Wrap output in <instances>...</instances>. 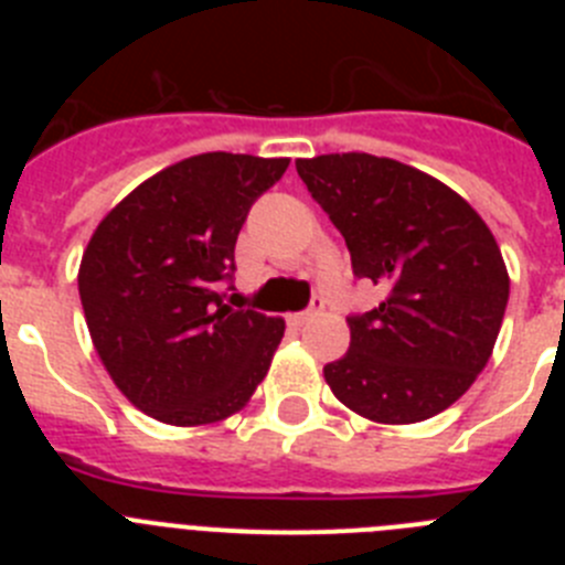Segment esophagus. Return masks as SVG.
Returning <instances> with one entry per match:
<instances>
[{"label": "esophagus", "instance_id": "esophagus-1", "mask_svg": "<svg viewBox=\"0 0 565 565\" xmlns=\"http://www.w3.org/2000/svg\"><path fill=\"white\" fill-rule=\"evenodd\" d=\"M322 308H326V299L313 297L311 308H308V311H302V313H291V317H288V322H291V326H306L308 319H313L317 313H322Z\"/></svg>", "mask_w": 565, "mask_h": 565}]
</instances>
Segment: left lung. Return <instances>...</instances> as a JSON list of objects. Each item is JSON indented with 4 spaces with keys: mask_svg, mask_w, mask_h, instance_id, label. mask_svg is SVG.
<instances>
[{
    "mask_svg": "<svg viewBox=\"0 0 565 565\" xmlns=\"http://www.w3.org/2000/svg\"><path fill=\"white\" fill-rule=\"evenodd\" d=\"M297 172L384 291L348 317L351 348L326 364L333 396L379 424L447 411L487 367L509 299L501 248L481 214L441 181L367 152L299 158Z\"/></svg>",
    "mask_w": 565,
    "mask_h": 565,
    "instance_id": "obj_1",
    "label": "left lung"
}]
</instances>
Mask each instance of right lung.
<instances>
[{
	"instance_id": "right-lung-1",
	"label": "right lung",
	"mask_w": 565,
	"mask_h": 565,
	"mask_svg": "<svg viewBox=\"0 0 565 565\" xmlns=\"http://www.w3.org/2000/svg\"><path fill=\"white\" fill-rule=\"evenodd\" d=\"M288 158L203 152L172 163L98 223L78 268L84 319L115 387L174 427L237 413L271 367L279 317L223 306L234 243Z\"/></svg>"
}]
</instances>
